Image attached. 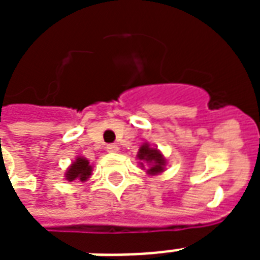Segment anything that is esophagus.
<instances>
[{
  "label": "esophagus",
  "mask_w": 260,
  "mask_h": 260,
  "mask_svg": "<svg viewBox=\"0 0 260 260\" xmlns=\"http://www.w3.org/2000/svg\"><path fill=\"white\" fill-rule=\"evenodd\" d=\"M106 150H108V152H118V146H116V144H108Z\"/></svg>",
  "instance_id": "esophagus-1"
}]
</instances>
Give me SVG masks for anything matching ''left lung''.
<instances>
[{
  "label": "left lung",
  "mask_w": 260,
  "mask_h": 260,
  "mask_svg": "<svg viewBox=\"0 0 260 260\" xmlns=\"http://www.w3.org/2000/svg\"><path fill=\"white\" fill-rule=\"evenodd\" d=\"M138 159L142 160L140 162V166L144 169V165H148V170L147 174L150 175H156V174H160L165 171V167H166V159L162 155V152L158 150V148H154L151 147L148 143H144L140 148H139L138 152Z\"/></svg>",
  "instance_id": "1"
}]
</instances>
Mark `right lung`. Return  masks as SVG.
Here are the masks:
<instances>
[{"mask_svg":"<svg viewBox=\"0 0 260 260\" xmlns=\"http://www.w3.org/2000/svg\"><path fill=\"white\" fill-rule=\"evenodd\" d=\"M91 171H93V167L90 166V162L86 158H82V156H78L75 159L74 162L71 163V166L67 169L64 177H66L67 181H81L85 182L87 181L91 175Z\"/></svg>","mask_w":260,"mask_h":260,"instance_id":"obj_1","label":"right lung"}]
</instances>
